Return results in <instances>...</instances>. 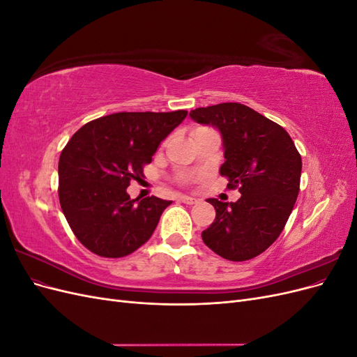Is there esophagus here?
<instances>
[{"mask_svg":"<svg viewBox=\"0 0 357 357\" xmlns=\"http://www.w3.org/2000/svg\"><path fill=\"white\" fill-rule=\"evenodd\" d=\"M180 201L185 202V204H189V205L198 202L197 198H192V197H188V195H181V197H180Z\"/></svg>","mask_w":357,"mask_h":357,"instance_id":"1","label":"esophagus"}]
</instances>
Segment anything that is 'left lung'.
<instances>
[{"label":"left lung","instance_id":"obj_1","mask_svg":"<svg viewBox=\"0 0 357 357\" xmlns=\"http://www.w3.org/2000/svg\"><path fill=\"white\" fill-rule=\"evenodd\" d=\"M190 117L219 129L225 149L220 174L241 193L236 202L207 199L215 219L202 231V241L228 261H248L284 229L299 193L301 155L284 128L244 104L199 107Z\"/></svg>","mask_w":357,"mask_h":357}]
</instances>
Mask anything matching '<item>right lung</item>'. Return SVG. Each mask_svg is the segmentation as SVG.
Wrapping results in <instances>:
<instances>
[{
  "label": "right lung",
  "mask_w": 357,
  "mask_h": 357,
  "mask_svg": "<svg viewBox=\"0 0 357 357\" xmlns=\"http://www.w3.org/2000/svg\"><path fill=\"white\" fill-rule=\"evenodd\" d=\"M186 110L113 113L83 125L59 156V202L77 240L101 257H123L156 229L171 201L131 199L126 188L144 177L162 139Z\"/></svg>",
  "instance_id": "1"
}]
</instances>
